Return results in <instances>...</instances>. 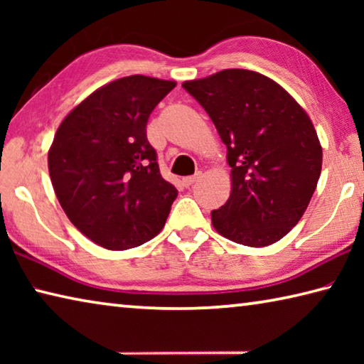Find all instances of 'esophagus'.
Returning a JSON list of instances; mask_svg holds the SVG:
<instances>
[{
    "label": "esophagus",
    "mask_w": 364,
    "mask_h": 364,
    "mask_svg": "<svg viewBox=\"0 0 364 364\" xmlns=\"http://www.w3.org/2000/svg\"><path fill=\"white\" fill-rule=\"evenodd\" d=\"M200 176H202L200 171H197V173H196V175H193V176H186V178H183V184H184V186H186V188H189L191 184H194L197 180H199Z\"/></svg>",
    "instance_id": "obj_1"
}]
</instances>
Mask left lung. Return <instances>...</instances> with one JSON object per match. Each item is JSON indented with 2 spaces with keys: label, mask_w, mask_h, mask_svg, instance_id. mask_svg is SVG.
<instances>
[{
  "label": "left lung",
  "mask_w": 364,
  "mask_h": 364,
  "mask_svg": "<svg viewBox=\"0 0 364 364\" xmlns=\"http://www.w3.org/2000/svg\"><path fill=\"white\" fill-rule=\"evenodd\" d=\"M183 88L228 149L232 188L212 212L215 230L249 247L279 241L305 213L321 175L323 149L310 117L258 72L226 69Z\"/></svg>",
  "instance_id": "obj_1"
}]
</instances>
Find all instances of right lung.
Instances as JSON below:
<instances>
[{
  "label": "right lung",
  "mask_w": 364,
  "mask_h": 364,
  "mask_svg": "<svg viewBox=\"0 0 364 364\" xmlns=\"http://www.w3.org/2000/svg\"><path fill=\"white\" fill-rule=\"evenodd\" d=\"M175 82L132 75L96 90L65 117L48 154L60 207L80 232L109 250L162 230L178 191L160 175L146 125Z\"/></svg>",
  "instance_id": "1"
}]
</instances>
